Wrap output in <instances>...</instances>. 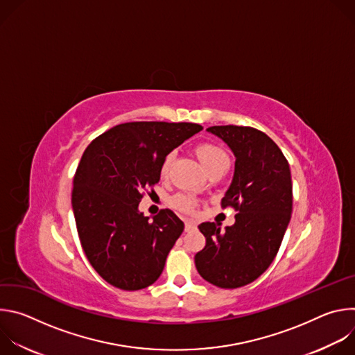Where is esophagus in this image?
Returning <instances> with one entry per match:
<instances>
[{
    "label": "esophagus",
    "instance_id": "1",
    "mask_svg": "<svg viewBox=\"0 0 355 355\" xmlns=\"http://www.w3.org/2000/svg\"><path fill=\"white\" fill-rule=\"evenodd\" d=\"M193 229H196L195 222H192V220H187V222H185V232H191V230H193Z\"/></svg>",
    "mask_w": 355,
    "mask_h": 355
}]
</instances>
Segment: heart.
Returning <instances> with one entry per match:
<instances>
[{
    "label": "heart",
    "mask_w": 355,
    "mask_h": 355,
    "mask_svg": "<svg viewBox=\"0 0 355 355\" xmlns=\"http://www.w3.org/2000/svg\"><path fill=\"white\" fill-rule=\"evenodd\" d=\"M195 153L200 162V164L204 166V168L209 173L212 168L222 166V164H227L229 159L227 155L225 153V150L212 141H204V143H199L195 147ZM174 160V155L170 153L164 157L162 166H160V175L162 177H167L170 167L173 164ZM171 204L185 212H192L195 209V199L189 195H175L171 199Z\"/></svg>",
    "instance_id": "1"
}]
</instances>
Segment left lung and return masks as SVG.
Segmentation results:
<instances>
[{"label": "left lung", "mask_w": 355, "mask_h": 355, "mask_svg": "<svg viewBox=\"0 0 355 355\" xmlns=\"http://www.w3.org/2000/svg\"><path fill=\"white\" fill-rule=\"evenodd\" d=\"M207 130L236 157L222 207L239 214L223 232L214 222L198 226L207 244L196 252L195 267L212 285L234 289L256 281L277 256L292 214L291 170L274 140L254 128L227 125Z\"/></svg>", "instance_id": "8db88e82"}]
</instances>
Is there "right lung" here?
I'll use <instances>...</instances> for the list:
<instances>
[{"label": "right lung", "mask_w": 355, "mask_h": 355, "mask_svg": "<svg viewBox=\"0 0 355 355\" xmlns=\"http://www.w3.org/2000/svg\"><path fill=\"white\" fill-rule=\"evenodd\" d=\"M199 130L187 122H128L85 148L71 205L85 256L108 284L139 291L162 275L184 223L170 209L144 216L141 192L159 182L164 157Z\"/></svg>", "instance_id": "obj_1"}]
</instances>
